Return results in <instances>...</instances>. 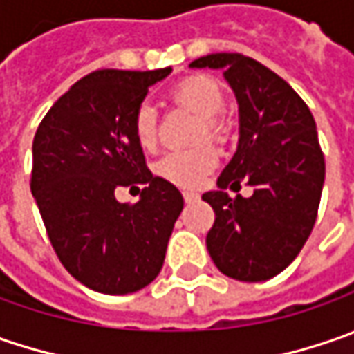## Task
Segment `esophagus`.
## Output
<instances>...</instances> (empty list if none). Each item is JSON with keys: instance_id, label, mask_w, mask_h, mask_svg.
<instances>
[{"instance_id": "esophagus-1", "label": "esophagus", "mask_w": 354, "mask_h": 354, "mask_svg": "<svg viewBox=\"0 0 354 354\" xmlns=\"http://www.w3.org/2000/svg\"><path fill=\"white\" fill-rule=\"evenodd\" d=\"M182 196H184V202H186V204H192V202L198 200V194L194 192H182Z\"/></svg>"}]
</instances>
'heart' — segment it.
I'll list each match as a JSON object with an SVG mask.
<instances>
[{
    "label": "heart",
    "instance_id": "obj_1",
    "mask_svg": "<svg viewBox=\"0 0 354 354\" xmlns=\"http://www.w3.org/2000/svg\"><path fill=\"white\" fill-rule=\"evenodd\" d=\"M172 99L180 106L200 116V124L196 131V140L214 138L222 140L225 136V122L220 113L223 111L225 97L222 86L209 77H192L182 81L172 91ZM158 134V113L152 102H140L134 113V136L142 148H154ZM218 154L207 145L196 147L192 150H176L164 154L156 162V174L176 186L192 188L198 186L204 178L216 168Z\"/></svg>",
    "mask_w": 354,
    "mask_h": 354
}]
</instances>
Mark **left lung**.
Returning <instances> with one entry per match:
<instances>
[{"label": "left lung", "instance_id": "8db88e82", "mask_svg": "<svg viewBox=\"0 0 354 354\" xmlns=\"http://www.w3.org/2000/svg\"><path fill=\"white\" fill-rule=\"evenodd\" d=\"M190 67L222 71L238 100L236 154L218 190L202 196L216 214L207 252L232 279L268 281L297 257L317 220L325 158L315 118L279 75L245 55L212 53ZM243 179L254 194L232 201L225 188H239Z\"/></svg>", "mask_w": 354, "mask_h": 354}]
</instances>
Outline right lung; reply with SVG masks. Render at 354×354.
Segmentation results:
<instances>
[{
  "mask_svg": "<svg viewBox=\"0 0 354 354\" xmlns=\"http://www.w3.org/2000/svg\"><path fill=\"white\" fill-rule=\"evenodd\" d=\"M170 73L95 71L55 102L35 132L31 194L57 257L93 291L127 295L152 283L184 207L174 184L150 174L134 136L138 104ZM120 185L139 188L136 205L115 200Z\"/></svg>",
  "mask_w": 354,
  "mask_h": 354,
  "instance_id": "1",
  "label": "right lung"
}]
</instances>
